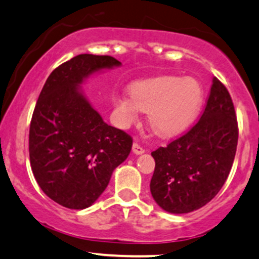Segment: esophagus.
<instances>
[{
    "instance_id": "34e87169",
    "label": "esophagus",
    "mask_w": 259,
    "mask_h": 259,
    "mask_svg": "<svg viewBox=\"0 0 259 259\" xmlns=\"http://www.w3.org/2000/svg\"><path fill=\"white\" fill-rule=\"evenodd\" d=\"M133 152H134V153H135V154L139 155V154H142L143 152H145V149H143V148L141 147V146L139 145L138 142H134V143H133Z\"/></svg>"
}]
</instances>
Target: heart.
<instances>
[{
    "label": "heart",
    "instance_id": "heart-1",
    "mask_svg": "<svg viewBox=\"0 0 259 259\" xmlns=\"http://www.w3.org/2000/svg\"><path fill=\"white\" fill-rule=\"evenodd\" d=\"M198 80L164 76L145 79L132 87V95L117 100L116 111L121 126H129L142 111L149 112L151 129L163 138L177 135L197 116L202 102Z\"/></svg>",
    "mask_w": 259,
    "mask_h": 259
}]
</instances>
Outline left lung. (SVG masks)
Instances as JSON below:
<instances>
[{"instance_id":"8db88e82","label":"left lung","mask_w":259,"mask_h":259,"mask_svg":"<svg viewBox=\"0 0 259 259\" xmlns=\"http://www.w3.org/2000/svg\"><path fill=\"white\" fill-rule=\"evenodd\" d=\"M239 129L233 100L213 77L200 119L166 147L152 152L155 160L152 197L163 210L188 213L221 191L232 169Z\"/></svg>"}]
</instances>
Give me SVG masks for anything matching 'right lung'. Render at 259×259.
<instances>
[{
	"mask_svg": "<svg viewBox=\"0 0 259 259\" xmlns=\"http://www.w3.org/2000/svg\"><path fill=\"white\" fill-rule=\"evenodd\" d=\"M119 65L110 55H77L49 74L37 100L29 134L31 169L40 189L61 206L89 207L132 151V136L106 124L79 92L89 74Z\"/></svg>",
	"mask_w": 259,
	"mask_h": 259,
	"instance_id": "add662e5",
	"label": "right lung"
}]
</instances>
